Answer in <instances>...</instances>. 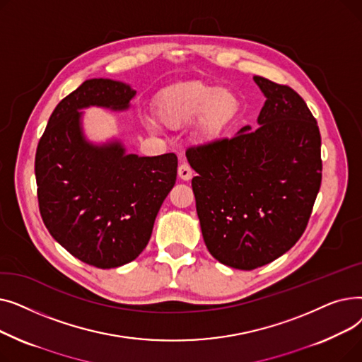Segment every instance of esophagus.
I'll use <instances>...</instances> for the list:
<instances>
[{"label":"esophagus","instance_id":"obj_1","mask_svg":"<svg viewBox=\"0 0 362 362\" xmlns=\"http://www.w3.org/2000/svg\"><path fill=\"white\" fill-rule=\"evenodd\" d=\"M177 175H179V177H180L182 180H191V179H192V175H194V171H192L191 167H189L187 163H182V164L179 165V168H177Z\"/></svg>","mask_w":362,"mask_h":362}]
</instances>
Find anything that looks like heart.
Masks as SVG:
<instances>
[{
	"label": "heart",
	"mask_w": 362,
	"mask_h": 362,
	"mask_svg": "<svg viewBox=\"0 0 362 362\" xmlns=\"http://www.w3.org/2000/svg\"><path fill=\"white\" fill-rule=\"evenodd\" d=\"M154 105L158 122L168 129H180L197 120L194 136L198 142L208 144L217 141L232 124L240 101L229 88L194 81L164 89ZM149 126L158 127L156 122H149Z\"/></svg>",
	"instance_id": "heart-1"
}]
</instances>
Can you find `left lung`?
I'll list each match as a JSON object with an SVG mask.
<instances>
[{"label":"left lung","mask_w":362,"mask_h":362,"mask_svg":"<svg viewBox=\"0 0 362 362\" xmlns=\"http://www.w3.org/2000/svg\"><path fill=\"white\" fill-rule=\"evenodd\" d=\"M259 127L192 146L186 158L204 242L221 264L254 270L305 232L321 185V136L300 95L261 76Z\"/></svg>","instance_id":"1"}]
</instances>
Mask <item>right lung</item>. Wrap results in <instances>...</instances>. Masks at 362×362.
I'll list each match as a JSON object with an SVG mask.
<instances>
[{
	"label": "right lung",
	"instance_id": "1",
	"mask_svg": "<svg viewBox=\"0 0 362 362\" xmlns=\"http://www.w3.org/2000/svg\"><path fill=\"white\" fill-rule=\"evenodd\" d=\"M136 90L89 79L52 111L35 156L40 211L51 236L98 269L120 267L148 245L160 206L176 183L177 157L126 154L116 141L88 142L82 108L123 111Z\"/></svg>",
	"mask_w": 362,
	"mask_h": 362
}]
</instances>
